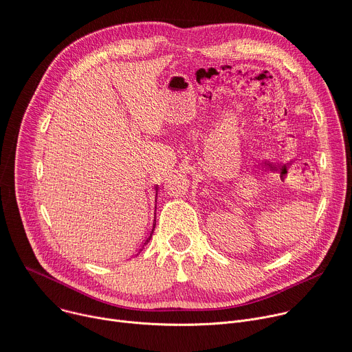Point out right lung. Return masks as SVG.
Instances as JSON below:
<instances>
[{
	"label": "right lung",
	"mask_w": 352,
	"mask_h": 352,
	"mask_svg": "<svg viewBox=\"0 0 352 352\" xmlns=\"http://www.w3.org/2000/svg\"><path fill=\"white\" fill-rule=\"evenodd\" d=\"M155 191H157V195H158V184H157V186H155ZM155 202H157V201H155ZM155 210H157V205H155ZM155 223H157V218H155V219H154V226H153V230H151V233H150V236H148V237H147V240H146V243H144V245H146V244H148V241H150V240H151V237H153V233H154V229H155ZM144 245H143V247H142V248H140V251H138V254H140V252H142V251H143V248H144ZM138 254H137V255H138Z\"/></svg>",
	"instance_id": "obj_1"
}]
</instances>
